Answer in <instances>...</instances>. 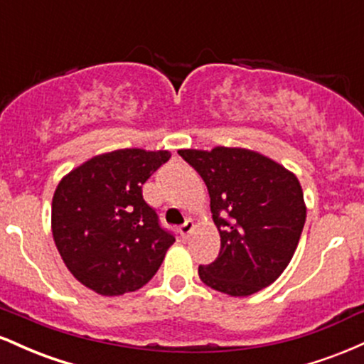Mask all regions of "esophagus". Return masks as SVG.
I'll use <instances>...</instances> for the list:
<instances>
[{
	"label": "esophagus",
	"mask_w": 364,
	"mask_h": 364,
	"mask_svg": "<svg viewBox=\"0 0 364 364\" xmlns=\"http://www.w3.org/2000/svg\"><path fill=\"white\" fill-rule=\"evenodd\" d=\"M193 229H195V223H193V220L188 219L186 223L183 224L181 228H179V232H181L183 237H188V236L191 235V232H193Z\"/></svg>",
	"instance_id": "esophagus-1"
}]
</instances>
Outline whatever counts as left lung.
Wrapping results in <instances>:
<instances>
[{"mask_svg":"<svg viewBox=\"0 0 364 364\" xmlns=\"http://www.w3.org/2000/svg\"><path fill=\"white\" fill-rule=\"evenodd\" d=\"M205 181L220 252L198 267L205 286L229 296H252L277 281L298 248L306 203L292 171L257 150H178Z\"/></svg>","mask_w":364,"mask_h":364,"instance_id":"obj_1","label":"left lung"}]
</instances>
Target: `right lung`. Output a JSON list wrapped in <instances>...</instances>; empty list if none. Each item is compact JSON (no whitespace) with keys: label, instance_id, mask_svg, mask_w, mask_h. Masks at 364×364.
Returning <instances> with one entry per match:
<instances>
[{"label":"right lung","instance_id":"1","mask_svg":"<svg viewBox=\"0 0 364 364\" xmlns=\"http://www.w3.org/2000/svg\"><path fill=\"white\" fill-rule=\"evenodd\" d=\"M169 157V150H112L58 183L51 207L54 243L66 269L90 291L133 292L161 267L174 237L159 228L141 185Z\"/></svg>","mask_w":364,"mask_h":364}]
</instances>
